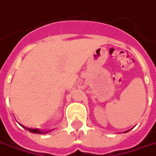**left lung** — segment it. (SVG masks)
Returning <instances> with one entry per match:
<instances>
[{"instance_id":"8db88e82","label":"left lung","mask_w":156,"mask_h":156,"mask_svg":"<svg viewBox=\"0 0 156 156\" xmlns=\"http://www.w3.org/2000/svg\"><path fill=\"white\" fill-rule=\"evenodd\" d=\"M126 132H128V131H126Z\"/></svg>"}]
</instances>
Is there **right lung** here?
<instances>
[{"label":"right lung","instance_id":"right-lung-1","mask_svg":"<svg viewBox=\"0 0 156 156\" xmlns=\"http://www.w3.org/2000/svg\"><path fill=\"white\" fill-rule=\"evenodd\" d=\"M24 127V129H28L30 132L31 133H48V132H50V131H48V132H42V131H40L39 129H30V128H27V127H25V126H23Z\"/></svg>","mask_w":156,"mask_h":156}]
</instances>
